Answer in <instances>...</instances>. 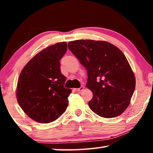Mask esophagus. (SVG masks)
<instances>
[{
  "label": "esophagus",
  "instance_id": "1",
  "mask_svg": "<svg viewBox=\"0 0 153 153\" xmlns=\"http://www.w3.org/2000/svg\"><path fill=\"white\" fill-rule=\"evenodd\" d=\"M83 89H84V87H83V86H81L80 88H76V89H75V91H77V92H81V91H82Z\"/></svg>",
  "mask_w": 153,
  "mask_h": 153
}]
</instances>
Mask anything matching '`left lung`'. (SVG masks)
<instances>
[{
    "mask_svg": "<svg viewBox=\"0 0 153 153\" xmlns=\"http://www.w3.org/2000/svg\"><path fill=\"white\" fill-rule=\"evenodd\" d=\"M68 48L86 69L85 86L93 94L88 106L102 118L119 116L130 104L136 79L122 51L108 42L78 39Z\"/></svg>",
    "mask_w": 153,
    "mask_h": 153,
    "instance_id": "1",
    "label": "left lung"
}]
</instances>
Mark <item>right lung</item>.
<instances>
[{
  "mask_svg": "<svg viewBox=\"0 0 153 153\" xmlns=\"http://www.w3.org/2000/svg\"><path fill=\"white\" fill-rule=\"evenodd\" d=\"M67 49L65 42L49 46L29 60L20 73L16 99L25 114L36 122H53L68 105L72 91L64 88L65 76L60 68Z\"/></svg>",
  "mask_w": 153,
  "mask_h": 153,
  "instance_id": "obj_1",
  "label": "right lung"
}]
</instances>
